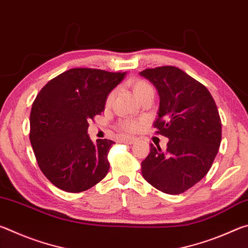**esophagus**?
<instances>
[{
	"mask_svg": "<svg viewBox=\"0 0 248 248\" xmlns=\"http://www.w3.org/2000/svg\"><path fill=\"white\" fill-rule=\"evenodd\" d=\"M121 142H124V143H127V144H133L134 142H136V139H133V138H129V137H124L120 139Z\"/></svg>",
	"mask_w": 248,
	"mask_h": 248,
	"instance_id": "34e87169",
	"label": "esophagus"
}]
</instances>
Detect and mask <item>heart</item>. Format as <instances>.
Masks as SVG:
<instances>
[{
  "label": "heart",
  "instance_id": "1",
  "mask_svg": "<svg viewBox=\"0 0 248 248\" xmlns=\"http://www.w3.org/2000/svg\"><path fill=\"white\" fill-rule=\"evenodd\" d=\"M130 86H131V89L133 91V94L136 96V98L139 100L141 96H143L145 93H148L150 91H153L152 86H151V84H149L144 79H141V78H136L133 79V81L130 82ZM112 98H114V92H111V93H109L107 98H106V102H105V105H106V107H109L111 105L112 102ZM141 127V123L140 121H137V120H130V119H125V120H121L120 123L118 124V128L124 130L125 132H129V133H134L137 132L138 130L140 129Z\"/></svg>",
  "mask_w": 248,
  "mask_h": 248
}]
</instances>
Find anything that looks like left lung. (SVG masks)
Returning <instances> with one entry per match:
<instances>
[{"instance_id": "8db88e82", "label": "left lung", "mask_w": 248, "mask_h": 248, "mask_svg": "<svg viewBox=\"0 0 248 248\" xmlns=\"http://www.w3.org/2000/svg\"><path fill=\"white\" fill-rule=\"evenodd\" d=\"M156 87L159 109L154 128L170 139L167 148L151 144L142 176L165 194L185 192L202 179L220 148L222 124L215 99L203 84L176 66L140 72Z\"/></svg>"}]
</instances>
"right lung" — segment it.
Masks as SVG:
<instances>
[{"label": "right lung", "instance_id": "obj_1", "mask_svg": "<svg viewBox=\"0 0 248 248\" xmlns=\"http://www.w3.org/2000/svg\"><path fill=\"white\" fill-rule=\"evenodd\" d=\"M125 73L75 68L46 84L33 100L29 139L40 170L59 189L81 192L109 170L114 141L87 134L89 121L102 114L108 94Z\"/></svg>", "mask_w": 248, "mask_h": 248}]
</instances>
